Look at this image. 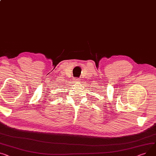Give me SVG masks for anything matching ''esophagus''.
Instances as JSON below:
<instances>
[{"label":"esophagus","mask_w":156,"mask_h":156,"mask_svg":"<svg viewBox=\"0 0 156 156\" xmlns=\"http://www.w3.org/2000/svg\"><path fill=\"white\" fill-rule=\"evenodd\" d=\"M74 80H75V82H78L79 80H80L78 78H75V79H74Z\"/></svg>","instance_id":"obj_1"}]
</instances>
